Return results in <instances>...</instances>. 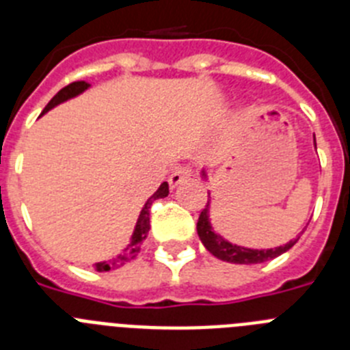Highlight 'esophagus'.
Segmentation results:
<instances>
[{"label":"esophagus","mask_w":350,"mask_h":350,"mask_svg":"<svg viewBox=\"0 0 350 350\" xmlns=\"http://www.w3.org/2000/svg\"><path fill=\"white\" fill-rule=\"evenodd\" d=\"M191 177V168L189 166H178V168H175V172L170 175L168 182H170V187H177L178 184H180L182 180H185V178Z\"/></svg>","instance_id":"esophagus-1"}]
</instances>
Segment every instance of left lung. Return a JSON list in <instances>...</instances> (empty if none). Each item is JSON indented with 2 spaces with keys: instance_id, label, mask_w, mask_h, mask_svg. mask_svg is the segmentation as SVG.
Instances as JSON below:
<instances>
[{
  "instance_id": "1",
  "label": "left lung",
  "mask_w": 350,
  "mask_h": 350,
  "mask_svg": "<svg viewBox=\"0 0 350 350\" xmlns=\"http://www.w3.org/2000/svg\"><path fill=\"white\" fill-rule=\"evenodd\" d=\"M315 140V137H314ZM198 234H200V240L203 242V245L206 247L210 254L215 256L217 259L228 262H237V265H258V262L270 261V259L277 258V256L284 254L286 250H289L291 247L295 245V242H289L286 245L275 247V249H265V250H256V249H245V247L233 245V243L226 242L224 238L219 237L212 231V226L208 221V203L205 205V208L200 213V219H198Z\"/></svg>"
}]
</instances>
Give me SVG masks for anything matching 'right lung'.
<instances>
[{
  "label": "right lung",
  "instance_id": "add662e5",
  "mask_svg": "<svg viewBox=\"0 0 350 350\" xmlns=\"http://www.w3.org/2000/svg\"><path fill=\"white\" fill-rule=\"evenodd\" d=\"M89 88L88 82H83V80H80V82H71L70 85H66V88L61 89L57 94L52 98L51 101L47 103V107L43 108V112H49L51 108H54L55 105L63 103V101L70 100V98H73V96L80 94V92H83L85 89ZM170 189H168V182H163V184L159 185V189L156 191V193L152 194V196L148 198L147 203L144 205V208H142L140 212V217H138V222H137V228H135V233H133L131 237V243H129L128 247H126L124 254L117 256V258L110 259V261H103V262H96V265H92V268H94L96 271H108V270H113V268H119L122 267L126 261H129V259H133L135 256L140 252V247H142V240H144L145 237H147L148 230H150V212H148V208L152 206V203L156 202V200H159V198H166L168 196Z\"/></svg>",
  "mask_w": 350,
  "mask_h": 350
}]
</instances>
